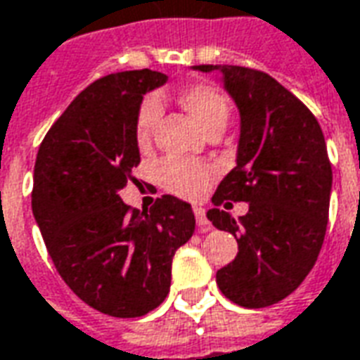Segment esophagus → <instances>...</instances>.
Returning a JSON list of instances; mask_svg holds the SVG:
<instances>
[{
    "label": "esophagus",
    "instance_id": "esophagus-1",
    "mask_svg": "<svg viewBox=\"0 0 360 360\" xmlns=\"http://www.w3.org/2000/svg\"><path fill=\"white\" fill-rule=\"evenodd\" d=\"M195 218H196V224H198V227H200L202 231H208V229H210V221H208V218H206V212H204V208L195 206Z\"/></svg>",
    "mask_w": 360,
    "mask_h": 360
}]
</instances>
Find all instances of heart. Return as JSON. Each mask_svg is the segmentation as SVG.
Returning a JSON list of instances; mask_svg holds the SVG:
<instances>
[{"label": "heart", "mask_w": 360, "mask_h": 360, "mask_svg": "<svg viewBox=\"0 0 360 360\" xmlns=\"http://www.w3.org/2000/svg\"><path fill=\"white\" fill-rule=\"evenodd\" d=\"M181 103L193 115L198 125L208 133L214 127H226L229 119V100L214 84L198 82L181 92ZM160 117V102L154 96L144 98L134 117V136L139 144H146ZM158 179L162 187L183 198H196L208 188L212 169L208 165L191 164L177 158H167L158 165Z\"/></svg>", "instance_id": "b5f03b06"}]
</instances>
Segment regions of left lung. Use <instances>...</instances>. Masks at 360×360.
<instances>
[{
  "instance_id": "8db88e82",
  "label": "left lung",
  "mask_w": 360,
  "mask_h": 360,
  "mask_svg": "<svg viewBox=\"0 0 360 360\" xmlns=\"http://www.w3.org/2000/svg\"><path fill=\"white\" fill-rule=\"evenodd\" d=\"M195 69L221 73L241 113L237 165L212 202H249V212L239 219L219 208L206 214L239 245L216 281L235 304L264 309L301 285L322 249L332 191L324 134L312 111L270 75L237 65Z\"/></svg>"
}]
</instances>
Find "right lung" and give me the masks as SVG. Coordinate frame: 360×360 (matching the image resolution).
Here are the masks:
<instances>
[{
  "instance_id": "add662e5",
  "label": "right lung",
  "mask_w": 360,
  "mask_h": 360,
  "mask_svg": "<svg viewBox=\"0 0 360 360\" xmlns=\"http://www.w3.org/2000/svg\"><path fill=\"white\" fill-rule=\"evenodd\" d=\"M165 81L150 69L98 79L51 125L36 156L32 212L46 249L71 291L108 316L160 307L173 255L195 233L193 208L177 196L156 198L142 214L119 196L141 164L134 117L142 96Z\"/></svg>"
}]
</instances>
